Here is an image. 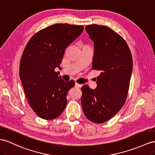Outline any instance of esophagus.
Listing matches in <instances>:
<instances>
[{"mask_svg":"<svg viewBox=\"0 0 155 155\" xmlns=\"http://www.w3.org/2000/svg\"><path fill=\"white\" fill-rule=\"evenodd\" d=\"M75 87L81 88V87H82V85H80V84H78V83L75 82Z\"/></svg>","mask_w":155,"mask_h":155,"instance_id":"esophagus-1","label":"esophagus"}]
</instances>
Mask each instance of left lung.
<instances>
[{"label": "left lung", "mask_w": 155, "mask_h": 155, "mask_svg": "<svg viewBox=\"0 0 155 155\" xmlns=\"http://www.w3.org/2000/svg\"><path fill=\"white\" fill-rule=\"evenodd\" d=\"M94 42L92 68L101 71L97 88H81V106L86 118L101 124L112 118L125 103L133 69L129 47L122 37L110 28L87 25Z\"/></svg>", "instance_id": "1"}]
</instances>
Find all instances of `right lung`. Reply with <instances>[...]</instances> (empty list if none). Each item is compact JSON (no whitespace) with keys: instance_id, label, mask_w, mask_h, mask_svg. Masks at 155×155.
Returning a JSON list of instances; mask_svg holds the SVG:
<instances>
[{"instance_id":"obj_1","label":"right lung","mask_w":155,"mask_h":155,"mask_svg":"<svg viewBox=\"0 0 155 155\" xmlns=\"http://www.w3.org/2000/svg\"><path fill=\"white\" fill-rule=\"evenodd\" d=\"M83 31V25L54 24L35 33L26 45L20 78L30 107L41 118H57L66 107L75 82L64 81L54 69L60 68L66 48Z\"/></svg>"}]
</instances>
